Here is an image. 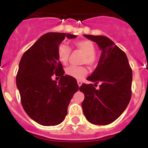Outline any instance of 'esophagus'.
Returning a JSON list of instances; mask_svg holds the SVG:
<instances>
[{"mask_svg": "<svg viewBox=\"0 0 148 148\" xmlns=\"http://www.w3.org/2000/svg\"><path fill=\"white\" fill-rule=\"evenodd\" d=\"M77 83H78V86H80L82 85V81H81V80H77Z\"/></svg>", "mask_w": 148, "mask_h": 148, "instance_id": "obj_1", "label": "esophagus"}]
</instances>
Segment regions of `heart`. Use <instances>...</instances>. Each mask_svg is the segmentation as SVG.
Listing matches in <instances>:
<instances>
[{"label":"heart","instance_id":"1","mask_svg":"<svg viewBox=\"0 0 148 148\" xmlns=\"http://www.w3.org/2000/svg\"><path fill=\"white\" fill-rule=\"evenodd\" d=\"M75 47L78 50L84 53L82 57V62L83 63H86L88 65L92 66L96 62V56H95V48L94 44L90 40H80L75 42ZM58 58L64 65L68 62L69 57L70 55V49L66 45H61L58 49ZM66 75H69L71 77L80 79L87 74L86 69L83 66H69L66 69Z\"/></svg>","mask_w":148,"mask_h":148}]
</instances>
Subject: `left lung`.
Listing matches in <instances>:
<instances>
[{
	"label": "left lung",
	"instance_id": "obj_1",
	"mask_svg": "<svg viewBox=\"0 0 148 148\" xmlns=\"http://www.w3.org/2000/svg\"><path fill=\"white\" fill-rule=\"evenodd\" d=\"M83 36L96 42L101 50L97 68L86 79L94 85L101 84L98 90L92 83L79 87L85 96L82 110L91 123L107 125L115 121L129 104L132 70L126 54L110 38L103 35Z\"/></svg>",
	"mask_w": 148,
	"mask_h": 148
}]
</instances>
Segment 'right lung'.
<instances>
[{
    "instance_id": "1",
    "label": "right lung",
    "mask_w": 148,
    "mask_h": 148,
    "mask_svg": "<svg viewBox=\"0 0 148 148\" xmlns=\"http://www.w3.org/2000/svg\"><path fill=\"white\" fill-rule=\"evenodd\" d=\"M76 37L66 33L45 34L21 58L16 84L21 104L31 119L42 126L61 123L79 90L76 79L64 74L57 53L65 38ZM53 75L60 77L58 83L52 79Z\"/></svg>"
}]
</instances>
